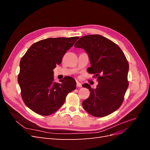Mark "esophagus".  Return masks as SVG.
Masks as SVG:
<instances>
[{
    "instance_id": "esophagus-1",
    "label": "esophagus",
    "mask_w": 150,
    "mask_h": 150,
    "mask_svg": "<svg viewBox=\"0 0 150 150\" xmlns=\"http://www.w3.org/2000/svg\"><path fill=\"white\" fill-rule=\"evenodd\" d=\"M76 86L77 87H81V86H82V84H81V83H80L79 82H78V81H76Z\"/></svg>"
}]
</instances>
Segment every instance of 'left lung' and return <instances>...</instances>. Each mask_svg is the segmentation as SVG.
Returning <instances> with one entry per match:
<instances>
[{"label": "left lung", "instance_id": "8db88e82", "mask_svg": "<svg viewBox=\"0 0 150 150\" xmlns=\"http://www.w3.org/2000/svg\"><path fill=\"white\" fill-rule=\"evenodd\" d=\"M74 47L87 52L91 62L88 72L98 81L95 89L88 84L83 85L90 91L83 102L84 109L95 117L111 114L121 106L129 86V64L125 55L116 44L98 34L83 36Z\"/></svg>", "mask_w": 150, "mask_h": 150}]
</instances>
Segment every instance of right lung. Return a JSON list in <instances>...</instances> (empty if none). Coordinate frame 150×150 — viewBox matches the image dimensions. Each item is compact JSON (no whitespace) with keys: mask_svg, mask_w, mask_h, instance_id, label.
I'll return each instance as SVG.
<instances>
[{"mask_svg":"<svg viewBox=\"0 0 150 150\" xmlns=\"http://www.w3.org/2000/svg\"><path fill=\"white\" fill-rule=\"evenodd\" d=\"M79 37L48 38L33 44L21 58L18 83L24 103L42 116L55 112L68 93L76 89V81L66 76L60 83L54 81L53 69Z\"/></svg>","mask_w":150,"mask_h":150,"instance_id":"1","label":"right lung"}]
</instances>
